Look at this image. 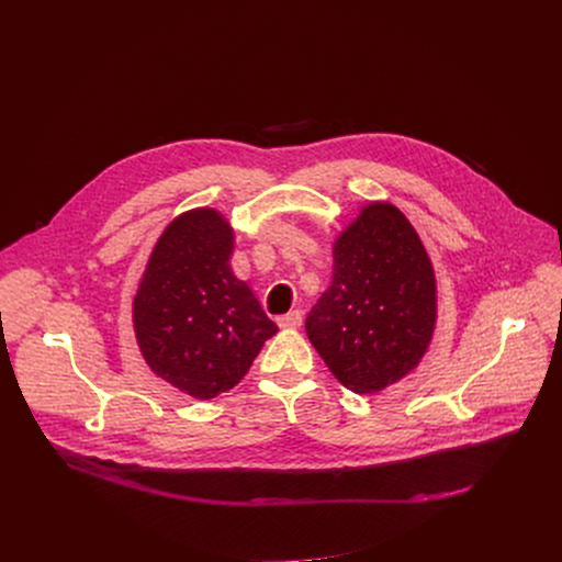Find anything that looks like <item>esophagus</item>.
<instances>
[{"label":"esophagus","mask_w":562,"mask_h":562,"mask_svg":"<svg viewBox=\"0 0 562 562\" xmlns=\"http://www.w3.org/2000/svg\"><path fill=\"white\" fill-rule=\"evenodd\" d=\"M278 325L282 327V329H297L300 325H302V311H289V313H284V315H280L278 317Z\"/></svg>","instance_id":"obj_1"}]
</instances>
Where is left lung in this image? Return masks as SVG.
<instances>
[{
	"instance_id": "left-lung-1",
	"label": "left lung",
	"mask_w": 562,
	"mask_h": 562,
	"mask_svg": "<svg viewBox=\"0 0 562 562\" xmlns=\"http://www.w3.org/2000/svg\"><path fill=\"white\" fill-rule=\"evenodd\" d=\"M438 319L431 258L407 215L367 202L334 239L331 286L306 315V336L353 393H375L425 358Z\"/></svg>"
}]
</instances>
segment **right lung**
<instances>
[{"label":"right lung","instance_id":"1","mask_svg":"<svg viewBox=\"0 0 562 562\" xmlns=\"http://www.w3.org/2000/svg\"><path fill=\"white\" fill-rule=\"evenodd\" d=\"M235 233L211 206L180 213L157 237L133 297V331L148 369L211 400L247 375L278 325L231 269Z\"/></svg>","mask_w":562,"mask_h":562}]
</instances>
